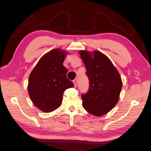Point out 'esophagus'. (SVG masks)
<instances>
[{"mask_svg": "<svg viewBox=\"0 0 151 151\" xmlns=\"http://www.w3.org/2000/svg\"><path fill=\"white\" fill-rule=\"evenodd\" d=\"M77 82H78V79H77V78L75 79L74 81H73V83H74L75 87H76L77 86Z\"/></svg>", "mask_w": 151, "mask_h": 151, "instance_id": "34e87169", "label": "esophagus"}]
</instances>
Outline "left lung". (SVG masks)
Here are the masks:
<instances>
[{
	"label": "left lung",
	"mask_w": 151,
	"mask_h": 151,
	"mask_svg": "<svg viewBox=\"0 0 151 151\" xmlns=\"http://www.w3.org/2000/svg\"><path fill=\"white\" fill-rule=\"evenodd\" d=\"M79 53L89 81L88 93L81 94L83 107L96 116H102L110 111L119 99L121 77L110 60L101 52L96 50L93 57L86 50Z\"/></svg>",
	"instance_id": "left-lung-1"
}]
</instances>
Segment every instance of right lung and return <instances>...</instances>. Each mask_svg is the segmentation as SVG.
<instances>
[{
	"label": "right lung",
	"mask_w": 151,
	"mask_h": 151,
	"mask_svg": "<svg viewBox=\"0 0 151 151\" xmlns=\"http://www.w3.org/2000/svg\"><path fill=\"white\" fill-rule=\"evenodd\" d=\"M65 55L60 49L51 50L40 58L30 74L29 95L35 106L44 112L56 109L62 103L63 92L74 86L63 65Z\"/></svg>",
	"instance_id": "add662e5"
}]
</instances>
